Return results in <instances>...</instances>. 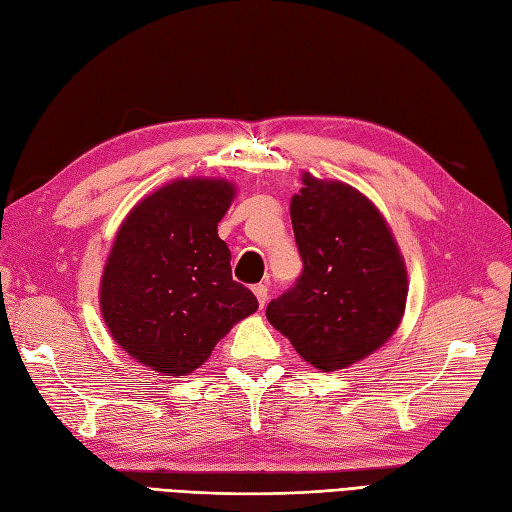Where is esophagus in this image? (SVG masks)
I'll list each match as a JSON object with an SVG mask.
<instances>
[{
    "label": "esophagus",
    "instance_id": "1",
    "mask_svg": "<svg viewBox=\"0 0 512 512\" xmlns=\"http://www.w3.org/2000/svg\"><path fill=\"white\" fill-rule=\"evenodd\" d=\"M253 292H255V296H257L259 305L264 307V305L268 303V285H266V283H259V285H255Z\"/></svg>",
    "mask_w": 512,
    "mask_h": 512
}]
</instances>
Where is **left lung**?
<instances>
[{
	"label": "left lung",
	"mask_w": 512,
	"mask_h": 512,
	"mask_svg": "<svg viewBox=\"0 0 512 512\" xmlns=\"http://www.w3.org/2000/svg\"><path fill=\"white\" fill-rule=\"evenodd\" d=\"M290 216L303 272L268 303L266 316L305 362L338 371L399 327L406 266L382 213L349 185L303 174Z\"/></svg>",
	"instance_id": "obj_1"
}]
</instances>
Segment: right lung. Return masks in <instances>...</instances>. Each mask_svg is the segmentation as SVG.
I'll list each match as a JSON object with an SVG mask.
<instances>
[{
	"instance_id": "obj_1",
	"label": "right lung",
	"mask_w": 512,
	"mask_h": 512,
	"mask_svg": "<svg viewBox=\"0 0 512 512\" xmlns=\"http://www.w3.org/2000/svg\"><path fill=\"white\" fill-rule=\"evenodd\" d=\"M233 185L174 181L128 213L104 266L100 307L113 340L157 373L187 375L259 303L231 277L218 222Z\"/></svg>"
}]
</instances>
